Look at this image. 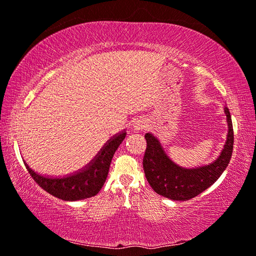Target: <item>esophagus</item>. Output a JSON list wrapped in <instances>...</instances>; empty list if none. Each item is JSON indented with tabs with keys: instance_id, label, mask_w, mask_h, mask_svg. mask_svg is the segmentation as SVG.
I'll return each mask as SVG.
<instances>
[{
	"instance_id": "34e87169",
	"label": "esophagus",
	"mask_w": 256,
	"mask_h": 256,
	"mask_svg": "<svg viewBox=\"0 0 256 256\" xmlns=\"http://www.w3.org/2000/svg\"><path fill=\"white\" fill-rule=\"evenodd\" d=\"M134 128H136V130H140V128H144V125H140V124H138V125H136V126H134Z\"/></svg>"
}]
</instances>
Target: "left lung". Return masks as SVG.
I'll list each match as a JSON object with an SVG mask.
<instances>
[{"mask_svg":"<svg viewBox=\"0 0 256 256\" xmlns=\"http://www.w3.org/2000/svg\"><path fill=\"white\" fill-rule=\"evenodd\" d=\"M228 136L222 152L213 163L186 168L170 160L155 136L147 133L144 170L149 184L160 196L172 200H188L212 186L228 166L234 149V128L228 107H224Z\"/></svg>","mask_w":256,"mask_h":256,"instance_id":"left-lung-1","label":"left lung"}]
</instances>
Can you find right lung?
Segmentation results:
<instances>
[{
    "label": "right lung",
    "instance_id": "1",
    "mask_svg": "<svg viewBox=\"0 0 256 256\" xmlns=\"http://www.w3.org/2000/svg\"><path fill=\"white\" fill-rule=\"evenodd\" d=\"M125 136H126L125 131L112 136L110 140L107 141V144L98 152L94 160H92L80 171L66 176L50 178L40 176L34 172L26 162L24 163L36 184L52 196L68 202L85 200V198L96 196L102 188L107 179L114 154L123 142Z\"/></svg>",
    "mask_w": 256,
    "mask_h": 256
}]
</instances>
